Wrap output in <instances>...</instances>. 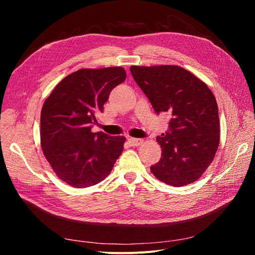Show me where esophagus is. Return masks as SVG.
<instances>
[{
    "label": "esophagus",
    "instance_id": "esophagus-1",
    "mask_svg": "<svg viewBox=\"0 0 255 255\" xmlns=\"http://www.w3.org/2000/svg\"><path fill=\"white\" fill-rule=\"evenodd\" d=\"M128 141L129 145H132V146H138V145H140L143 142V140L139 139V138H132V137L128 138Z\"/></svg>",
    "mask_w": 255,
    "mask_h": 255
}]
</instances>
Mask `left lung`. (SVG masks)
Returning a JSON list of instances; mask_svg holds the SVG:
<instances>
[{
    "instance_id": "8db88e82",
    "label": "left lung",
    "mask_w": 255,
    "mask_h": 255,
    "mask_svg": "<svg viewBox=\"0 0 255 255\" xmlns=\"http://www.w3.org/2000/svg\"><path fill=\"white\" fill-rule=\"evenodd\" d=\"M129 69L155 113L171 115L169 129L156 138L161 157L151 172L175 187L194 183L211 165L219 145L218 106L213 92L182 67Z\"/></svg>"
}]
</instances>
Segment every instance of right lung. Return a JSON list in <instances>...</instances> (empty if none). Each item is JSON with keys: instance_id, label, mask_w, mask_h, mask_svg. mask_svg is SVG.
Segmentation results:
<instances>
[{"instance_id": "1", "label": "right lung", "mask_w": 255, "mask_h": 255, "mask_svg": "<svg viewBox=\"0 0 255 255\" xmlns=\"http://www.w3.org/2000/svg\"><path fill=\"white\" fill-rule=\"evenodd\" d=\"M126 78L121 67L81 69L60 81L44 101L41 148L54 172L68 185L83 188L100 183L121 155L126 137L94 133L91 125L111 91Z\"/></svg>"}]
</instances>
